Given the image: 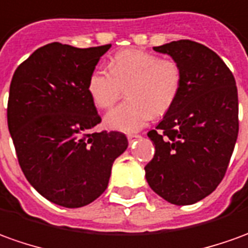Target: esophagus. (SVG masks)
I'll return each instance as SVG.
<instances>
[{
  "label": "esophagus",
  "instance_id": "1",
  "mask_svg": "<svg viewBox=\"0 0 248 248\" xmlns=\"http://www.w3.org/2000/svg\"><path fill=\"white\" fill-rule=\"evenodd\" d=\"M140 138V135H136V134H129L128 135V140L129 141H134L135 139H139Z\"/></svg>",
  "mask_w": 248,
  "mask_h": 248
}]
</instances>
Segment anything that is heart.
Returning <instances> with one entry per match:
<instances>
[{"label":"heart","instance_id":"obj_1","mask_svg":"<svg viewBox=\"0 0 248 248\" xmlns=\"http://www.w3.org/2000/svg\"><path fill=\"white\" fill-rule=\"evenodd\" d=\"M184 71L177 61L141 49H124L109 62V71L95 69L88 78V93L98 109H109L125 89L127 101L110 110L105 124L112 129L135 132L154 114H163L177 101Z\"/></svg>","mask_w":248,"mask_h":248}]
</instances>
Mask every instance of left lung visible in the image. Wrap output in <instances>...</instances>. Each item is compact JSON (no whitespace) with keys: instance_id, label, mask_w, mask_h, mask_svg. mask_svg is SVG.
I'll return each mask as SVG.
<instances>
[{"instance_id":"obj_1","label":"left lung","mask_w":248,"mask_h":248,"mask_svg":"<svg viewBox=\"0 0 248 248\" xmlns=\"http://www.w3.org/2000/svg\"><path fill=\"white\" fill-rule=\"evenodd\" d=\"M181 64L177 101L148 138L154 158L144 167L150 187L175 205L205 199L224 178L239 132L236 82L204 44L178 40L154 47Z\"/></svg>"}]
</instances>
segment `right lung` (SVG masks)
I'll use <instances>...</instances> for the list:
<instances>
[{"instance_id": "add662e5", "label": "right lung", "mask_w": 248, "mask_h": 248, "mask_svg": "<svg viewBox=\"0 0 248 248\" xmlns=\"http://www.w3.org/2000/svg\"><path fill=\"white\" fill-rule=\"evenodd\" d=\"M109 48L49 43L24 61L10 82L8 127L18 165L43 197L61 206L98 199L114 159L128 147L121 132H92L101 117L88 78Z\"/></svg>"}]
</instances>
